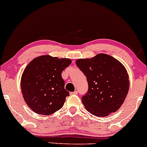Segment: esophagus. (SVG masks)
Listing matches in <instances>:
<instances>
[{
    "mask_svg": "<svg viewBox=\"0 0 147 147\" xmlns=\"http://www.w3.org/2000/svg\"><path fill=\"white\" fill-rule=\"evenodd\" d=\"M78 91H74V92H70V94L71 95H73V94H74V95H76V94H78Z\"/></svg>",
    "mask_w": 147,
    "mask_h": 147,
    "instance_id": "34e87169",
    "label": "esophagus"
}]
</instances>
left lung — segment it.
Instances as JSON below:
<instances>
[{"label": "left lung", "instance_id": "8db88e82", "mask_svg": "<svg viewBox=\"0 0 147 147\" xmlns=\"http://www.w3.org/2000/svg\"><path fill=\"white\" fill-rule=\"evenodd\" d=\"M87 78L88 90L82 97L85 108L96 116H108L122 106L129 89L127 71L112 56L100 53L76 61Z\"/></svg>", "mask_w": 147, "mask_h": 147}]
</instances>
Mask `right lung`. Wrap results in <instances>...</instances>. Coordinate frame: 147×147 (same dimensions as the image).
I'll use <instances>...</instances> for the list:
<instances>
[{
    "label": "right lung",
    "mask_w": 147,
    "mask_h": 147,
    "mask_svg": "<svg viewBox=\"0 0 147 147\" xmlns=\"http://www.w3.org/2000/svg\"><path fill=\"white\" fill-rule=\"evenodd\" d=\"M71 63L69 59L43 55L27 66L21 78V91L33 112L49 115L62 108L69 92L64 88L61 73Z\"/></svg>",
    "instance_id": "add662e5"
}]
</instances>
